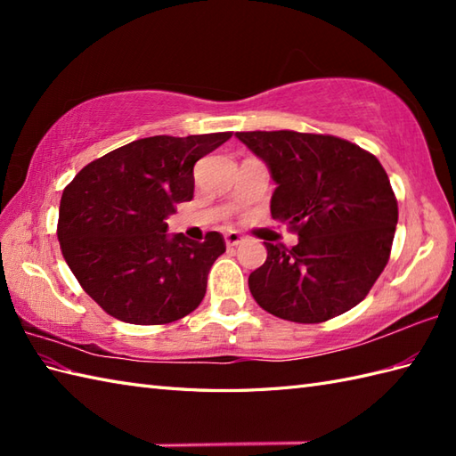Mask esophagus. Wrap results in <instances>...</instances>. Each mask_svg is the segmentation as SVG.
<instances>
[{
    "label": "esophagus",
    "mask_w": 456,
    "mask_h": 456,
    "mask_svg": "<svg viewBox=\"0 0 456 456\" xmlns=\"http://www.w3.org/2000/svg\"><path fill=\"white\" fill-rule=\"evenodd\" d=\"M240 240H243V235L237 233V231H229V233L225 235V243L227 247H237Z\"/></svg>",
    "instance_id": "34e87169"
}]
</instances>
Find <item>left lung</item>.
<instances>
[{
	"instance_id": "left-lung-1",
	"label": "left lung",
	"mask_w": 456,
	"mask_h": 456,
	"mask_svg": "<svg viewBox=\"0 0 456 456\" xmlns=\"http://www.w3.org/2000/svg\"><path fill=\"white\" fill-rule=\"evenodd\" d=\"M278 183L270 213L297 245H266L248 276L256 304L286 322L322 323L361 304L390 260L398 200L372 152L333 134L240 131Z\"/></svg>"
}]
</instances>
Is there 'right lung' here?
I'll use <instances>...</instances> for the list:
<instances>
[{
    "label": "right lung",
    "instance_id": "right-lung-1",
    "mask_svg": "<svg viewBox=\"0 0 456 456\" xmlns=\"http://www.w3.org/2000/svg\"><path fill=\"white\" fill-rule=\"evenodd\" d=\"M233 133L133 141L84 167L62 191L56 235L84 292L105 314L162 325L196 309L225 239L168 237L167 217L193 198V167Z\"/></svg>",
    "mask_w": 456,
    "mask_h": 456
}]
</instances>
